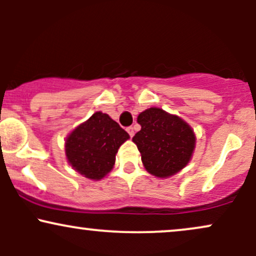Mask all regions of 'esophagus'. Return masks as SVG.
Here are the masks:
<instances>
[{"label": "esophagus", "mask_w": 256, "mask_h": 256, "mask_svg": "<svg viewBox=\"0 0 256 256\" xmlns=\"http://www.w3.org/2000/svg\"><path fill=\"white\" fill-rule=\"evenodd\" d=\"M126 131H128V134H130V137H134V128H132V126H130V128H126Z\"/></svg>", "instance_id": "obj_1"}]
</instances>
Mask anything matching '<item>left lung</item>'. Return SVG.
Returning <instances> with one entry per match:
<instances>
[{
	"instance_id": "left-lung-1",
	"label": "left lung",
	"mask_w": 256,
	"mask_h": 256,
	"mask_svg": "<svg viewBox=\"0 0 256 256\" xmlns=\"http://www.w3.org/2000/svg\"><path fill=\"white\" fill-rule=\"evenodd\" d=\"M140 125L132 138L144 168L156 178L177 174L192 160L196 136L192 126L176 114L152 107L138 114Z\"/></svg>"
}]
</instances>
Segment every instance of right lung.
Returning <instances> with one entry per match:
<instances>
[{
  "mask_svg": "<svg viewBox=\"0 0 256 256\" xmlns=\"http://www.w3.org/2000/svg\"><path fill=\"white\" fill-rule=\"evenodd\" d=\"M130 138L108 114L95 112L64 140V154L72 168L91 180H101L113 170L116 155Z\"/></svg>",
  "mask_w": 256,
  "mask_h": 256,
  "instance_id": "right-lung-1",
  "label": "right lung"
}]
</instances>
